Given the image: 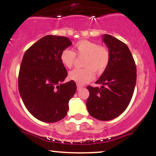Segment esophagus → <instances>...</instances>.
Returning a JSON list of instances; mask_svg holds the SVG:
<instances>
[{"mask_svg": "<svg viewBox=\"0 0 156 156\" xmlns=\"http://www.w3.org/2000/svg\"><path fill=\"white\" fill-rule=\"evenodd\" d=\"M77 89H78V90H80V89H83V86L80 85V84H77Z\"/></svg>", "mask_w": 156, "mask_h": 156, "instance_id": "esophagus-1", "label": "esophagus"}]
</instances>
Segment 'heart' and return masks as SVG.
<instances>
[{
	"label": "heart",
	"instance_id": "obj_1",
	"mask_svg": "<svg viewBox=\"0 0 156 156\" xmlns=\"http://www.w3.org/2000/svg\"><path fill=\"white\" fill-rule=\"evenodd\" d=\"M75 53L65 49L60 55L61 62L67 68H71L76 60V54L85 56L83 69H75L69 73L71 80L78 83H85L94 78V72L101 74L105 70L110 62V51L106 47L89 40H80L74 44Z\"/></svg>",
	"mask_w": 156,
	"mask_h": 156
}]
</instances>
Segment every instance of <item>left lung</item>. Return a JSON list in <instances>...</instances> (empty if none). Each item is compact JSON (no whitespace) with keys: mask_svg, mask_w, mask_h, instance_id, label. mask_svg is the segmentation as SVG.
I'll use <instances>...</instances> for the list:
<instances>
[{"mask_svg":"<svg viewBox=\"0 0 156 156\" xmlns=\"http://www.w3.org/2000/svg\"><path fill=\"white\" fill-rule=\"evenodd\" d=\"M103 41L110 51L108 66L95 82L101 87H87L89 114L102 121L119 117L129 105L136 83V67L129 48L124 42L108 34Z\"/></svg>","mask_w":156,"mask_h":156,"instance_id":"left-lung-1","label":"left lung"}]
</instances>
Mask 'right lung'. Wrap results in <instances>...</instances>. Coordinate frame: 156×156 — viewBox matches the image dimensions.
Segmentation results:
<instances>
[{
    "label": "right lung",
    "instance_id": "add662e5",
    "mask_svg": "<svg viewBox=\"0 0 156 156\" xmlns=\"http://www.w3.org/2000/svg\"><path fill=\"white\" fill-rule=\"evenodd\" d=\"M69 38L47 35L26 51L18 77L20 94L32 115L44 122L65 117L69 101L76 92V83H63L67 72L61 62L62 52L70 46Z\"/></svg>",
    "mask_w": 156,
    "mask_h": 156
}]
</instances>
